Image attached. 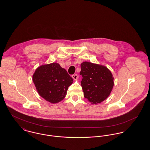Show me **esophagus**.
I'll return each mask as SVG.
<instances>
[{"instance_id":"34e87169","label":"esophagus","mask_w":150,"mask_h":150,"mask_svg":"<svg viewBox=\"0 0 150 150\" xmlns=\"http://www.w3.org/2000/svg\"><path fill=\"white\" fill-rule=\"evenodd\" d=\"M71 76L72 78L74 79V80H76L78 78V75L77 74H74V75H72Z\"/></svg>"}]
</instances>
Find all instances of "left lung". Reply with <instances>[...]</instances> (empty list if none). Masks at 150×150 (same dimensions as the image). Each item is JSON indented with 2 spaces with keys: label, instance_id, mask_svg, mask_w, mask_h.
<instances>
[{
  "label": "left lung",
  "instance_id": "8db88e82",
  "mask_svg": "<svg viewBox=\"0 0 150 150\" xmlns=\"http://www.w3.org/2000/svg\"><path fill=\"white\" fill-rule=\"evenodd\" d=\"M81 86L84 97L92 104L106 100L114 85V78L106 67L89 62L81 64Z\"/></svg>",
  "mask_w": 150,
  "mask_h": 150
}]
</instances>
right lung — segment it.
Returning <instances> with one entry per match:
<instances>
[{"mask_svg": "<svg viewBox=\"0 0 150 150\" xmlns=\"http://www.w3.org/2000/svg\"><path fill=\"white\" fill-rule=\"evenodd\" d=\"M33 81L39 94L52 103H56L65 97L73 79L57 63L42 65L36 69Z\"/></svg>", "mask_w": 150, "mask_h": 150, "instance_id": "right-lung-1", "label": "right lung"}]
</instances>
